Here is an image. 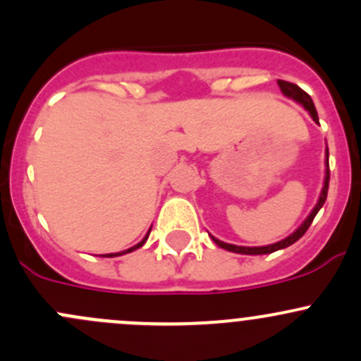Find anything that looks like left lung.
<instances>
[{
  "label": "left lung",
  "instance_id": "obj_1",
  "mask_svg": "<svg viewBox=\"0 0 361 361\" xmlns=\"http://www.w3.org/2000/svg\"><path fill=\"white\" fill-rule=\"evenodd\" d=\"M278 85L279 89H281V92L285 94L286 97H290V99L297 101L298 104H302V106L305 108V110L309 111V115H311V118L314 120L316 123H319L318 120V111H316L314 108V103H312L311 96H309L307 92H304V90L300 89L298 85H295V83H290V82H285V80H278ZM325 181H323V188H322V194H319V199L318 202H316V206L312 207V211L309 213V216L305 218L304 224L300 225V227L297 228V231L293 232V234H290L288 238H285L283 241L279 243H274V245H269V246H253V248H250V246H235V245H228V243H224L220 241V239L213 238L211 235V239H213L214 243H216L220 248L227 250V251H232V253H241V255H267V253H274V251L278 250H283V248H288V246H292L293 243H297L298 239L302 238V235L305 234V231L309 228V225L312 224V220H314V216L318 214V211L322 209L323 204L326 201V194H329V181H330V169H329V147H326V152H325Z\"/></svg>",
  "mask_w": 361,
  "mask_h": 361
}]
</instances>
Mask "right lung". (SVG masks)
Masks as SVG:
<instances>
[{"instance_id": "obj_1", "label": "right lung", "mask_w": 361, "mask_h": 361, "mask_svg": "<svg viewBox=\"0 0 361 361\" xmlns=\"http://www.w3.org/2000/svg\"><path fill=\"white\" fill-rule=\"evenodd\" d=\"M152 231V228H150ZM150 231H148V234L145 235L143 239H141L140 243H137L136 246H133V248H129V250H126V251H120V253H108V255H103V257H120V255H126V253H130V251H134V250H137V248H141V246L145 245V243H147V239H148V235H150Z\"/></svg>"}]
</instances>
